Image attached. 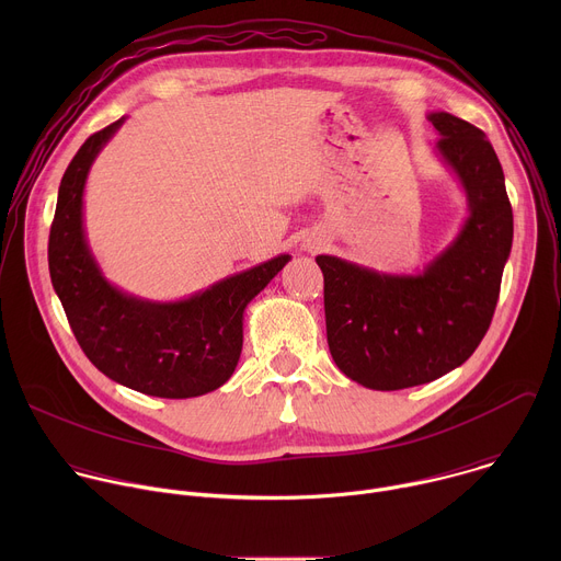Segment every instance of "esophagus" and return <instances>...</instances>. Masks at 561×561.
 Listing matches in <instances>:
<instances>
[{"label":"esophagus","mask_w":561,"mask_h":561,"mask_svg":"<svg viewBox=\"0 0 561 561\" xmlns=\"http://www.w3.org/2000/svg\"><path fill=\"white\" fill-rule=\"evenodd\" d=\"M310 249H314V247H310Z\"/></svg>","instance_id":"34e87169"}]
</instances>
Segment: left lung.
<instances>
[{"label": "left lung", "mask_w": 561, "mask_h": 561, "mask_svg": "<svg viewBox=\"0 0 561 561\" xmlns=\"http://www.w3.org/2000/svg\"><path fill=\"white\" fill-rule=\"evenodd\" d=\"M435 152L466 197L453 242L422 271L383 273L317 255L327 337L337 368L373 390H402L461 366L484 340L513 247V208L500 159L472 124L428 113Z\"/></svg>", "instance_id": "obj_1"}]
</instances>
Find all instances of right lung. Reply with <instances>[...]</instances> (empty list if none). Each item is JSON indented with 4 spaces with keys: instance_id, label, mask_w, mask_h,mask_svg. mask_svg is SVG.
Segmentation results:
<instances>
[{
    "instance_id": "right-lung-1",
    "label": "right lung",
    "mask_w": 561,
    "mask_h": 561,
    "mask_svg": "<svg viewBox=\"0 0 561 561\" xmlns=\"http://www.w3.org/2000/svg\"><path fill=\"white\" fill-rule=\"evenodd\" d=\"M124 122L91 135L61 178L48 239L50 282L79 346L98 370L150 397H199L234 373L244 344V310L290 255L175 301L144 299L111 284L87 237L84 191L98 154Z\"/></svg>"
}]
</instances>
